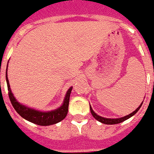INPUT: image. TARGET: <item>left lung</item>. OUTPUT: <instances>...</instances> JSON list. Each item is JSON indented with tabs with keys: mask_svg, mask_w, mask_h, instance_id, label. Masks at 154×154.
<instances>
[{
	"mask_svg": "<svg viewBox=\"0 0 154 154\" xmlns=\"http://www.w3.org/2000/svg\"><path fill=\"white\" fill-rule=\"evenodd\" d=\"M142 103H141V105H139L138 107L136 109L134 110L133 112L129 113V115L125 116V117H119V118H106V117H101V116H99L98 114H97L96 112H94V110H93V109H92L91 105H89V107H90V112H91L93 117H94L96 120H97L98 122H101V123L105 125H115V124H118V123H121V122H123L124 121H125V120L129 119V118H130L131 117H133L134 114H136L137 112L140 109V108H141V106L142 105Z\"/></svg>",
	"mask_w": 154,
	"mask_h": 154,
	"instance_id": "8db88e82",
	"label": "left lung"
}]
</instances>
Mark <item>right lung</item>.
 <instances>
[{
	"label": "right lung",
	"mask_w": 154,
	"mask_h": 154,
	"mask_svg": "<svg viewBox=\"0 0 154 154\" xmlns=\"http://www.w3.org/2000/svg\"><path fill=\"white\" fill-rule=\"evenodd\" d=\"M7 69H8V65H7ZM7 69H6V82H7V86H8V97H9V99H10V101L14 109L24 119L27 120L29 122L34 123L36 125H38L47 126V125L57 124L58 122H61L66 117L68 113V109H69L70 94L72 91V87H70L69 89H68L62 105H60V107L54 110H51V111H46V112L40 111V110L32 109V108L28 107L26 105H22L19 101H17V99L13 96V93L11 91L8 75H7Z\"/></svg>",
	"instance_id": "1"
}]
</instances>
